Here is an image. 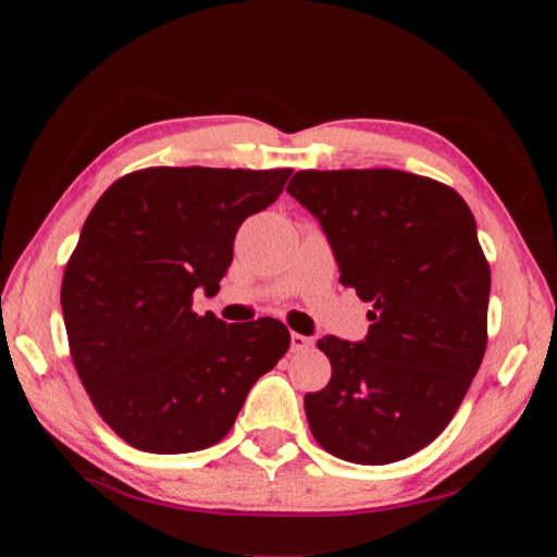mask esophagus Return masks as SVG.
<instances>
[{
    "instance_id": "esophagus-1",
    "label": "esophagus",
    "mask_w": 557,
    "mask_h": 557,
    "mask_svg": "<svg viewBox=\"0 0 557 557\" xmlns=\"http://www.w3.org/2000/svg\"><path fill=\"white\" fill-rule=\"evenodd\" d=\"M289 344H292V351H307V348H312V338L309 336H305V334H297V332H292V336H289Z\"/></svg>"
}]
</instances>
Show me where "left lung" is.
Returning a JSON list of instances; mask_svg holds the SVG:
<instances>
[{
    "mask_svg": "<svg viewBox=\"0 0 557 557\" xmlns=\"http://www.w3.org/2000/svg\"><path fill=\"white\" fill-rule=\"evenodd\" d=\"M287 191L317 215L344 287L371 301L361 344L319 338L326 388L305 395L319 447L391 465L455 418L486 351L492 272L465 199L398 169H305Z\"/></svg>",
    "mask_w": 557,
    "mask_h": 557,
    "instance_id": "8db88e82",
    "label": "left lung"
}]
</instances>
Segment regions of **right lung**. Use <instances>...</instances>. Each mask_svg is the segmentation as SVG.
I'll return each instance as SVG.
<instances>
[{
    "label": "right lung",
    "mask_w": 557,
    "mask_h": 557,
    "mask_svg": "<svg viewBox=\"0 0 557 557\" xmlns=\"http://www.w3.org/2000/svg\"><path fill=\"white\" fill-rule=\"evenodd\" d=\"M292 169L149 166L120 176L83 223L61 307L83 388L110 430L152 455L221 442L248 391L289 348L272 317L225 324L191 309L219 292L248 215Z\"/></svg>",
    "instance_id": "1"
}]
</instances>
